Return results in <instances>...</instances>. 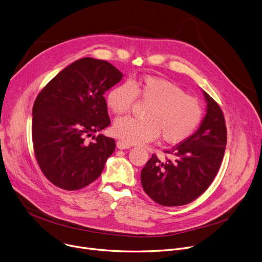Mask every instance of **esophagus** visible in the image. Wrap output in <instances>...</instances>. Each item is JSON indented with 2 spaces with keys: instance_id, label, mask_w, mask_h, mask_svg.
<instances>
[{
  "instance_id": "esophagus-1",
  "label": "esophagus",
  "mask_w": 262,
  "mask_h": 262,
  "mask_svg": "<svg viewBox=\"0 0 262 262\" xmlns=\"http://www.w3.org/2000/svg\"><path fill=\"white\" fill-rule=\"evenodd\" d=\"M117 146H118V148H120V149H125V148H129V147H130V144H127L126 142L119 140V141H117Z\"/></svg>"
}]
</instances>
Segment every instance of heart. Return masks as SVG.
Listing matches in <instances>:
<instances>
[{
	"label": "heart",
	"instance_id": "b5f03b06",
	"mask_svg": "<svg viewBox=\"0 0 262 262\" xmlns=\"http://www.w3.org/2000/svg\"><path fill=\"white\" fill-rule=\"evenodd\" d=\"M137 98L148 104L143 119L120 118L113 126L114 135L127 144L146 143L159 136L167 143H181L202 122L200 101L175 82L157 76L145 75L114 86L107 93L106 103L120 116L129 113Z\"/></svg>",
	"mask_w": 262,
	"mask_h": 262
}]
</instances>
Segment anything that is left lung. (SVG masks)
I'll return each mask as SVG.
<instances>
[{
	"instance_id": "obj_1",
	"label": "left lung",
	"mask_w": 262,
	"mask_h": 262,
	"mask_svg": "<svg viewBox=\"0 0 262 262\" xmlns=\"http://www.w3.org/2000/svg\"><path fill=\"white\" fill-rule=\"evenodd\" d=\"M206 114L200 128L159 159L152 155L141 171L145 193L162 206H183L208 189L221 166L227 142L222 109L207 93Z\"/></svg>"
}]
</instances>
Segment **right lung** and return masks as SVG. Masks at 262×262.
Here are the masks:
<instances>
[{
    "label": "right lung",
    "mask_w": 262,
    "mask_h": 262,
    "mask_svg": "<svg viewBox=\"0 0 262 262\" xmlns=\"http://www.w3.org/2000/svg\"><path fill=\"white\" fill-rule=\"evenodd\" d=\"M123 74L105 60L85 57L64 68L39 92L33 106L32 137L40 170L56 187L74 191L98 178L116 142L104 93ZM94 140L89 143L86 138Z\"/></svg>",
    "instance_id": "1"
}]
</instances>
